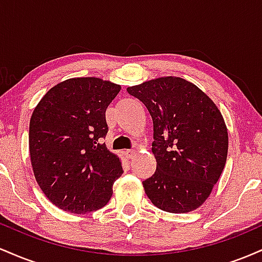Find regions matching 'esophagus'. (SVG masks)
I'll list each match as a JSON object with an SVG mask.
<instances>
[{"mask_svg":"<svg viewBox=\"0 0 262 262\" xmlns=\"http://www.w3.org/2000/svg\"><path fill=\"white\" fill-rule=\"evenodd\" d=\"M124 154H125V156H127V159H133L134 156H135V154H137V152H135L134 150H127V151H125Z\"/></svg>","mask_w":262,"mask_h":262,"instance_id":"1","label":"esophagus"}]
</instances>
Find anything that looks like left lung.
Here are the masks:
<instances>
[{
  "label": "left lung",
  "mask_w": 262,
  "mask_h": 262,
  "mask_svg": "<svg viewBox=\"0 0 262 262\" xmlns=\"http://www.w3.org/2000/svg\"><path fill=\"white\" fill-rule=\"evenodd\" d=\"M148 108L154 125L155 173L143 187L170 213L197 209L210 196L227 162L228 129L221 111L189 81L164 76L128 87Z\"/></svg>",
  "instance_id": "8db88e82"
}]
</instances>
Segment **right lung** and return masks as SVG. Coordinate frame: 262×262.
I'll return each instance as SVG.
<instances>
[{
	"label": "right lung",
	"instance_id": "obj_1",
	"mask_svg": "<svg viewBox=\"0 0 262 262\" xmlns=\"http://www.w3.org/2000/svg\"><path fill=\"white\" fill-rule=\"evenodd\" d=\"M121 85L74 77L53 86L29 123V154L39 187L53 204L85 214L106 206L123 173L121 159L102 139L106 110Z\"/></svg>",
	"mask_w": 262,
	"mask_h": 262
}]
</instances>
